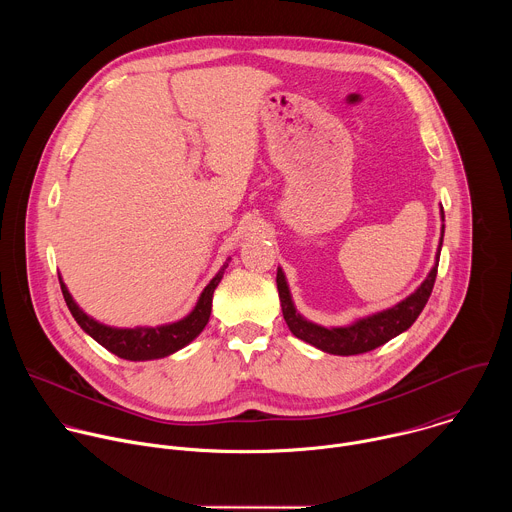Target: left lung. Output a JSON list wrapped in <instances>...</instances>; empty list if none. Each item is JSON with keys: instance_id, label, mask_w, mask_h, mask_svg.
Masks as SVG:
<instances>
[{"instance_id": "obj_1", "label": "left lung", "mask_w": 512, "mask_h": 512, "mask_svg": "<svg viewBox=\"0 0 512 512\" xmlns=\"http://www.w3.org/2000/svg\"><path fill=\"white\" fill-rule=\"evenodd\" d=\"M442 218H444V210H442ZM444 229L446 227H442V241H444ZM442 241H440V249H437V255H440V251H442ZM437 261H440V257H437ZM437 261L431 267L425 281L417 287L415 294H411L401 304H397L389 310H383L369 318H362L346 328H324V326L312 324V322L304 320L300 314H296V308H294V304H291L285 277H283L281 269H277V291H279V300H281L283 320H285L287 328L291 330V334L310 342L312 346H316L324 352H330V354L350 356V354H362V352L375 350L377 346H381V344L389 342L391 338H395L397 334L405 332L417 320V316L421 314V310L425 308V304L431 296V289H433L435 275H437Z\"/></svg>"}]
</instances>
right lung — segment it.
Returning a JSON list of instances; mask_svg holds the SVG:
<instances>
[{"instance_id": "right-lung-1", "label": "right lung", "mask_w": 512, "mask_h": 512, "mask_svg": "<svg viewBox=\"0 0 512 512\" xmlns=\"http://www.w3.org/2000/svg\"><path fill=\"white\" fill-rule=\"evenodd\" d=\"M229 263L223 265V269L218 271L212 281L204 287L202 296L196 304V308L180 322L168 324V326H158V328H111V326H103L99 322H95L93 318H89L77 304L75 300L70 298L66 285L60 279V289L64 302L75 318L79 322V326L93 336L101 346H105L109 352L117 354L119 358L125 360H152V358H162L168 356L176 350H180L182 346H186L188 342H192L206 326L208 318H210V310H212V294L218 285V281L223 279V273L227 269Z\"/></svg>"}]
</instances>
